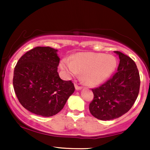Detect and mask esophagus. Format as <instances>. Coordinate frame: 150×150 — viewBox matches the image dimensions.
Masks as SVG:
<instances>
[{
	"instance_id": "34e87169",
	"label": "esophagus",
	"mask_w": 150,
	"mask_h": 150,
	"mask_svg": "<svg viewBox=\"0 0 150 150\" xmlns=\"http://www.w3.org/2000/svg\"><path fill=\"white\" fill-rule=\"evenodd\" d=\"M75 89H77V90H79V89H82V87H81V86H80V85H77V83H75Z\"/></svg>"
}]
</instances>
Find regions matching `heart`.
<instances>
[{
  "mask_svg": "<svg viewBox=\"0 0 150 150\" xmlns=\"http://www.w3.org/2000/svg\"><path fill=\"white\" fill-rule=\"evenodd\" d=\"M116 65L115 58L100 53H77L72 61L63 60L61 68L70 75L82 73L85 82L91 86L100 85L112 74Z\"/></svg>",
  "mask_w": 150,
  "mask_h": 150,
  "instance_id": "heart-1",
  "label": "heart"
}]
</instances>
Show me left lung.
<instances>
[{"instance_id":"left-lung-1","label":"left lung","mask_w":150,"mask_h":150,"mask_svg":"<svg viewBox=\"0 0 150 150\" xmlns=\"http://www.w3.org/2000/svg\"><path fill=\"white\" fill-rule=\"evenodd\" d=\"M115 53L120 58L117 71L104 84L92 89L94 98L89 111L99 120H112L128 112L140 91V74L135 63L124 53Z\"/></svg>"}]
</instances>
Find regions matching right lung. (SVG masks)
Segmentation results:
<instances>
[{
    "instance_id": "obj_1",
    "label": "right lung",
    "mask_w": 150,
    "mask_h": 150,
    "mask_svg": "<svg viewBox=\"0 0 150 150\" xmlns=\"http://www.w3.org/2000/svg\"><path fill=\"white\" fill-rule=\"evenodd\" d=\"M59 62L57 50L37 46L17 63L13 87L20 104L30 112L44 117L56 115L75 91L71 80L60 78Z\"/></svg>"
}]
</instances>
